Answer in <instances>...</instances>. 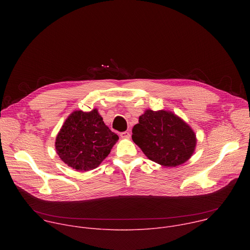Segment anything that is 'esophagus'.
<instances>
[{"label": "esophagus", "instance_id": "34e87169", "mask_svg": "<svg viewBox=\"0 0 250 250\" xmlns=\"http://www.w3.org/2000/svg\"><path fill=\"white\" fill-rule=\"evenodd\" d=\"M121 137H122V138H129V137H130V133H129L128 131L121 132Z\"/></svg>", "mask_w": 250, "mask_h": 250}]
</instances>
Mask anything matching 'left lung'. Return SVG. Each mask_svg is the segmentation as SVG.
Returning a JSON list of instances; mask_svg holds the SVG:
<instances>
[{
	"mask_svg": "<svg viewBox=\"0 0 250 250\" xmlns=\"http://www.w3.org/2000/svg\"><path fill=\"white\" fill-rule=\"evenodd\" d=\"M132 140L150 160L166 167L185 163L194 153L193 129L168 111L146 110L132 128Z\"/></svg>",
	"mask_w": 250,
	"mask_h": 250,
	"instance_id": "left-lung-1",
	"label": "left lung"
}]
</instances>
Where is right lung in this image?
I'll return each instance as SVG.
<instances>
[{
    "mask_svg": "<svg viewBox=\"0 0 250 250\" xmlns=\"http://www.w3.org/2000/svg\"><path fill=\"white\" fill-rule=\"evenodd\" d=\"M119 136L106 126L98 110L75 111L59 130L55 148L60 159L79 171L97 168L108 156Z\"/></svg>",
    "mask_w": 250,
    "mask_h": 250,
    "instance_id": "right-lung-1",
    "label": "right lung"
}]
</instances>
